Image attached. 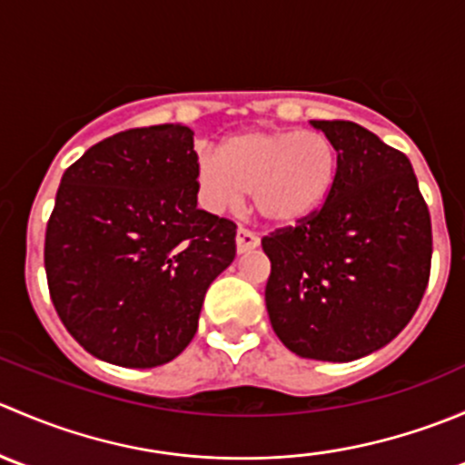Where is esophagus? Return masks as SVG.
<instances>
[{"label":"esophagus","instance_id":"obj_1","mask_svg":"<svg viewBox=\"0 0 465 465\" xmlns=\"http://www.w3.org/2000/svg\"><path fill=\"white\" fill-rule=\"evenodd\" d=\"M259 242H261L259 233L250 232V229H238V233H236L238 254H245V252L256 250V247H259Z\"/></svg>","mask_w":465,"mask_h":465}]
</instances>
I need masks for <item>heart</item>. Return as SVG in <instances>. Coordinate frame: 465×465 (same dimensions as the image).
Segmentation results:
<instances>
[{
    "mask_svg": "<svg viewBox=\"0 0 465 465\" xmlns=\"http://www.w3.org/2000/svg\"><path fill=\"white\" fill-rule=\"evenodd\" d=\"M335 177V145L311 130H245L224 139L220 154L204 150L195 159L198 198L209 213H233L250 193L256 213L276 227L315 215Z\"/></svg>",
    "mask_w": 465,
    "mask_h": 465,
    "instance_id": "1",
    "label": "heart"
}]
</instances>
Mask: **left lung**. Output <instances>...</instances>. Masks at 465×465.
I'll return each mask as SVG.
<instances>
[{"mask_svg":"<svg viewBox=\"0 0 465 465\" xmlns=\"http://www.w3.org/2000/svg\"><path fill=\"white\" fill-rule=\"evenodd\" d=\"M337 150L315 215L261 241L272 262L265 306L299 358L351 362L410 323L432 261V223L401 150L353 121H311Z\"/></svg>","mask_w":465,"mask_h":465,"instance_id":"1","label":"left lung"}]
</instances>
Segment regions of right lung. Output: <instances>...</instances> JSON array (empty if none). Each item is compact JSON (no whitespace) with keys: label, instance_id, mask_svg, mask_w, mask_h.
Segmentation results:
<instances>
[{"label":"right lung","instance_id":"add662e5","mask_svg":"<svg viewBox=\"0 0 465 465\" xmlns=\"http://www.w3.org/2000/svg\"><path fill=\"white\" fill-rule=\"evenodd\" d=\"M195 159L193 130L150 125L92 145L60 180L45 238L51 302L103 362L177 358L236 256V224L198 209Z\"/></svg>","mask_w":465,"mask_h":465}]
</instances>
